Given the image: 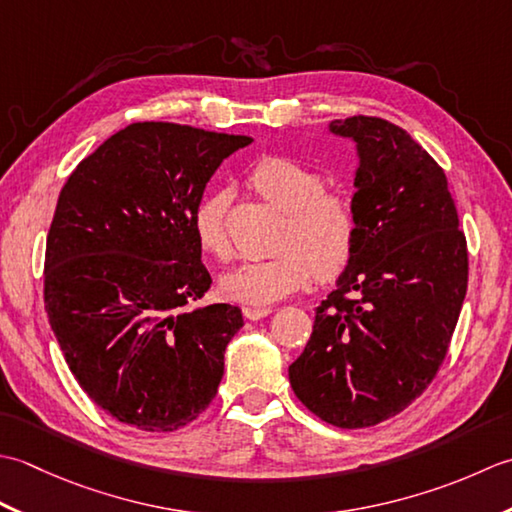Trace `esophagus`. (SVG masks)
Instances as JSON below:
<instances>
[{
	"instance_id": "obj_1",
	"label": "esophagus",
	"mask_w": 512,
	"mask_h": 512,
	"mask_svg": "<svg viewBox=\"0 0 512 512\" xmlns=\"http://www.w3.org/2000/svg\"><path fill=\"white\" fill-rule=\"evenodd\" d=\"M271 311H274L271 307H245V309H243V316H245L247 320H260V318L269 316Z\"/></svg>"
}]
</instances>
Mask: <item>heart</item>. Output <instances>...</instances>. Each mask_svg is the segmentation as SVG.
Instances as JSON below:
<instances>
[{"instance_id":"heart-1","label":"heart","mask_w":512,"mask_h":512,"mask_svg":"<svg viewBox=\"0 0 512 512\" xmlns=\"http://www.w3.org/2000/svg\"><path fill=\"white\" fill-rule=\"evenodd\" d=\"M249 185L287 214L280 252L245 260L223 276V294L245 305H271L294 294L311 276L331 280L349 265L358 243V218L351 201L325 190V176L287 156H265L249 172ZM201 252L216 260L232 254L225 225V196L210 194L192 216Z\"/></svg>"}]
</instances>
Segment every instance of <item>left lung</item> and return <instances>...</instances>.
I'll return each instance as SVG.
<instances>
[{
    "mask_svg": "<svg viewBox=\"0 0 512 512\" xmlns=\"http://www.w3.org/2000/svg\"><path fill=\"white\" fill-rule=\"evenodd\" d=\"M329 132L356 143L358 243L289 382L320 420L364 429L435 378L466 296L468 252L446 174L411 134L362 114Z\"/></svg>",
    "mask_w": 512,
    "mask_h": 512,
    "instance_id": "left-lung-1",
    "label": "left lung"
}]
</instances>
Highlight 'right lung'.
<instances>
[{"instance_id": "add662e5", "label": "right lung", "mask_w": 512, "mask_h": 512, "mask_svg": "<svg viewBox=\"0 0 512 512\" xmlns=\"http://www.w3.org/2000/svg\"><path fill=\"white\" fill-rule=\"evenodd\" d=\"M249 137L132 123L61 187L46 241L44 300L68 367L114 420L170 433L218 391L234 305H194L212 278L192 216L207 181Z\"/></svg>"}]
</instances>
